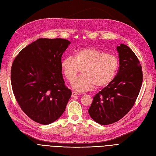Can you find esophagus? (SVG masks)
I'll list each match as a JSON object with an SVG mask.
<instances>
[{"mask_svg":"<svg viewBox=\"0 0 156 156\" xmlns=\"http://www.w3.org/2000/svg\"><path fill=\"white\" fill-rule=\"evenodd\" d=\"M78 94H79L77 93V92H75L73 91L72 93H71V96H72V97H74V96H77V95H78Z\"/></svg>","mask_w":156,"mask_h":156,"instance_id":"obj_1","label":"esophagus"}]
</instances>
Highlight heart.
Returning a JSON list of instances; mask_svg holds the SVG:
<instances>
[{
	"label": "heart",
	"mask_w": 156,
	"mask_h": 156,
	"mask_svg": "<svg viewBox=\"0 0 156 156\" xmlns=\"http://www.w3.org/2000/svg\"><path fill=\"white\" fill-rule=\"evenodd\" d=\"M119 67L115 56L93 47L81 48L71 56L63 59L61 68L65 77L71 82L81 69V75L71 83L73 89L79 92L94 88L107 86L114 78Z\"/></svg>",
	"instance_id": "b5f03b06"
}]
</instances>
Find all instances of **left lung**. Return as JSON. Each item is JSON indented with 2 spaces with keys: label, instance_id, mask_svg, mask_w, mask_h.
Returning <instances> with one entry per match:
<instances>
[{
  "label": "left lung",
  "instance_id": "1",
  "mask_svg": "<svg viewBox=\"0 0 156 156\" xmlns=\"http://www.w3.org/2000/svg\"><path fill=\"white\" fill-rule=\"evenodd\" d=\"M119 68L112 81L96 94L88 113L96 123L106 125L118 121L130 110L142 83V66L128 46L117 47Z\"/></svg>",
  "mask_w": 156,
  "mask_h": 156
}]
</instances>
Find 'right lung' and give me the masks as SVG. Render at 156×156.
Here are the masks:
<instances>
[{"label":"right lung","instance_id":"1","mask_svg":"<svg viewBox=\"0 0 156 156\" xmlns=\"http://www.w3.org/2000/svg\"><path fill=\"white\" fill-rule=\"evenodd\" d=\"M71 42L37 39L17 56L11 68V83L21 109L42 125L56 121L64 112L71 91L66 87L62 56Z\"/></svg>","mask_w":156,"mask_h":156}]
</instances>
